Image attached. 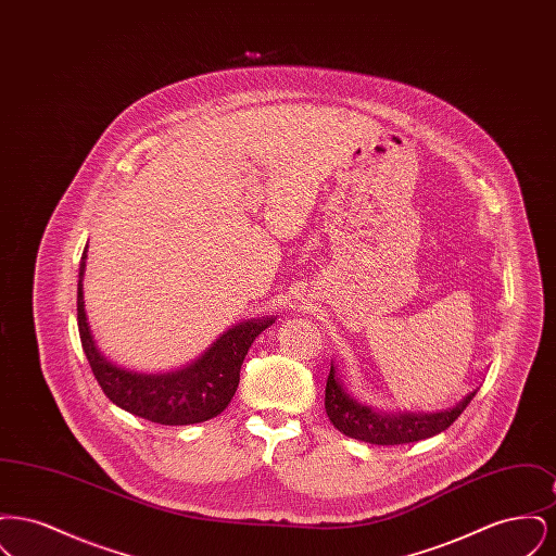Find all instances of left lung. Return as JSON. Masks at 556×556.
I'll use <instances>...</instances> for the list:
<instances>
[{
    "label": "left lung",
    "mask_w": 556,
    "mask_h": 556,
    "mask_svg": "<svg viewBox=\"0 0 556 556\" xmlns=\"http://www.w3.org/2000/svg\"><path fill=\"white\" fill-rule=\"evenodd\" d=\"M471 392L458 406L435 415H379L367 406L358 404L354 397L348 396L342 383L336 379V369L331 365L327 388H325V410L331 424L336 425L348 438L369 442L377 446H400L431 438L454 424L460 413L469 406L476 396Z\"/></svg>",
    "instance_id": "obj_1"
}]
</instances>
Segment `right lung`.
Here are the masks:
<instances>
[{"label": "right lung", "instance_id": "obj_1", "mask_svg": "<svg viewBox=\"0 0 556 556\" xmlns=\"http://www.w3.org/2000/svg\"><path fill=\"white\" fill-rule=\"evenodd\" d=\"M83 250L77 288L80 344L102 392L127 413L160 425H191L220 415L239 386V369L252 342L275 318H250L233 325L187 369L168 375H137L118 369L100 354L83 308Z\"/></svg>", "mask_w": 556, "mask_h": 556}]
</instances>
